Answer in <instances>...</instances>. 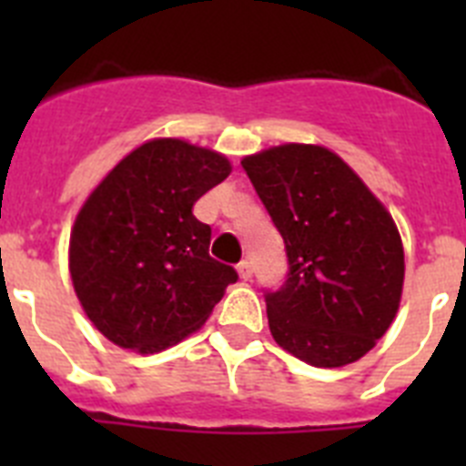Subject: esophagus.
<instances>
[{
    "instance_id": "esophagus-1",
    "label": "esophagus",
    "mask_w": 466,
    "mask_h": 466,
    "mask_svg": "<svg viewBox=\"0 0 466 466\" xmlns=\"http://www.w3.org/2000/svg\"><path fill=\"white\" fill-rule=\"evenodd\" d=\"M238 273H240L242 279H252V263L249 261L238 263Z\"/></svg>"
}]
</instances>
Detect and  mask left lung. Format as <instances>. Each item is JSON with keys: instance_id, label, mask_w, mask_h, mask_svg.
Here are the masks:
<instances>
[{"instance_id": "obj_1", "label": "left lung", "mask_w": 466, "mask_h": 466, "mask_svg": "<svg viewBox=\"0 0 466 466\" xmlns=\"http://www.w3.org/2000/svg\"><path fill=\"white\" fill-rule=\"evenodd\" d=\"M287 249V278L263 289L275 343L312 366L364 357L390 329L403 287L392 217L324 147L284 144L242 158Z\"/></svg>"}]
</instances>
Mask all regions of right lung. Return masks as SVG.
<instances>
[{
    "mask_svg": "<svg viewBox=\"0 0 466 466\" xmlns=\"http://www.w3.org/2000/svg\"><path fill=\"white\" fill-rule=\"evenodd\" d=\"M230 175L224 156L151 139L118 163L81 208L69 240L74 291L111 343L154 355L205 324L233 266L209 257L212 228L193 217Z\"/></svg>",
    "mask_w": 466,
    "mask_h": 466,
    "instance_id": "add662e5",
    "label": "right lung"
}]
</instances>
